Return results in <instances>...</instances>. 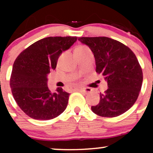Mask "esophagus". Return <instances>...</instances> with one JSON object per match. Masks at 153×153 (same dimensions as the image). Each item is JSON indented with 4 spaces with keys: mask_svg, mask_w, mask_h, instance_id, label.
Returning a JSON list of instances; mask_svg holds the SVG:
<instances>
[{
    "mask_svg": "<svg viewBox=\"0 0 153 153\" xmlns=\"http://www.w3.org/2000/svg\"><path fill=\"white\" fill-rule=\"evenodd\" d=\"M75 90L82 91V92L85 93V94H88V93L91 92V89L88 88H77Z\"/></svg>",
    "mask_w": 153,
    "mask_h": 153,
    "instance_id": "esophagus-1",
    "label": "esophagus"
}]
</instances>
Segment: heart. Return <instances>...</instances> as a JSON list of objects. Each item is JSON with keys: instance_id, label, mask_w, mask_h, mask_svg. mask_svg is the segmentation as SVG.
I'll use <instances>...</instances> for the list:
<instances>
[{"instance_id": "heart-1", "label": "heart", "mask_w": 153, "mask_h": 153, "mask_svg": "<svg viewBox=\"0 0 153 153\" xmlns=\"http://www.w3.org/2000/svg\"><path fill=\"white\" fill-rule=\"evenodd\" d=\"M87 47H84V46H79V47H77L76 48H75V51H82V50H87Z\"/></svg>"}]
</instances>
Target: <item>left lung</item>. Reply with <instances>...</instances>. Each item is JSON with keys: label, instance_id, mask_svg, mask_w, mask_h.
Returning <instances> with one entry per match:
<instances>
[{"label": "left lung", "instance_id": "1", "mask_svg": "<svg viewBox=\"0 0 153 153\" xmlns=\"http://www.w3.org/2000/svg\"><path fill=\"white\" fill-rule=\"evenodd\" d=\"M94 54L96 73H102L108 89L100 94V101L91 106L96 114L115 117L134 105L143 83V71L134 52L117 40L106 36L80 37Z\"/></svg>", "mask_w": 153, "mask_h": 153}]
</instances>
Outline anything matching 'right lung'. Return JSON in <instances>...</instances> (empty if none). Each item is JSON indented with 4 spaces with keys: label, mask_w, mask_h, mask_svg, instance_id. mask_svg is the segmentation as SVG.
<instances>
[{
    "label": "right lung",
    "mask_w": 153,
    "mask_h": 153,
    "mask_svg": "<svg viewBox=\"0 0 153 153\" xmlns=\"http://www.w3.org/2000/svg\"><path fill=\"white\" fill-rule=\"evenodd\" d=\"M77 36H50L30 45L16 59L10 85L16 102L26 115L38 120L58 117L68 106L70 94L58 88L52 92L47 75L57 66L64 51L71 48Z\"/></svg>",
    "instance_id": "obj_1"
}]
</instances>
